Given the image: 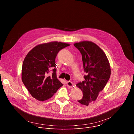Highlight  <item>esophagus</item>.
I'll use <instances>...</instances> for the list:
<instances>
[{"instance_id": "obj_1", "label": "esophagus", "mask_w": 134, "mask_h": 134, "mask_svg": "<svg viewBox=\"0 0 134 134\" xmlns=\"http://www.w3.org/2000/svg\"><path fill=\"white\" fill-rule=\"evenodd\" d=\"M66 84H67V86L68 87H72L73 86V83L71 82V81H68L66 82Z\"/></svg>"}]
</instances>
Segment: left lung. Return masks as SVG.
<instances>
[{"instance_id": "obj_1", "label": "left lung", "mask_w": 134, "mask_h": 134, "mask_svg": "<svg viewBox=\"0 0 134 134\" xmlns=\"http://www.w3.org/2000/svg\"><path fill=\"white\" fill-rule=\"evenodd\" d=\"M74 46L82 54L84 71L87 74L84 76L85 80L76 84L83 92V98L78 102L88 106L96 99L107 84L111 73L110 64L105 53L95 43L84 41Z\"/></svg>"}]
</instances>
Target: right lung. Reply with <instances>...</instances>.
I'll return each mask as SVG.
<instances>
[{
  "instance_id": "right-lung-1",
  "label": "right lung",
  "mask_w": 134,
  "mask_h": 134,
  "mask_svg": "<svg viewBox=\"0 0 134 134\" xmlns=\"http://www.w3.org/2000/svg\"><path fill=\"white\" fill-rule=\"evenodd\" d=\"M69 46L50 42L36 46L27 54L22 66V81L33 97L40 101L48 99L63 85L57 77L55 59L60 50Z\"/></svg>"
}]
</instances>
